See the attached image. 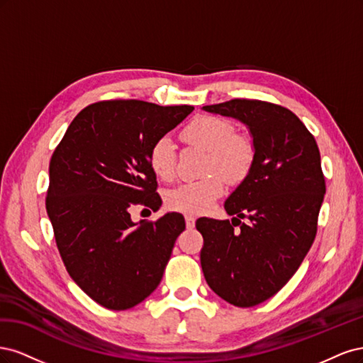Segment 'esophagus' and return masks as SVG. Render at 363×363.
Here are the masks:
<instances>
[{
  "label": "esophagus",
  "instance_id": "1",
  "mask_svg": "<svg viewBox=\"0 0 363 363\" xmlns=\"http://www.w3.org/2000/svg\"><path fill=\"white\" fill-rule=\"evenodd\" d=\"M184 221H186V227H188V228H194L195 227V216L186 215L184 216Z\"/></svg>",
  "mask_w": 363,
  "mask_h": 363
}]
</instances>
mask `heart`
Segmentation results:
<instances>
[{
	"mask_svg": "<svg viewBox=\"0 0 363 363\" xmlns=\"http://www.w3.org/2000/svg\"><path fill=\"white\" fill-rule=\"evenodd\" d=\"M182 139L188 145L208 151L204 167V172L208 175L171 189L167 194V204L172 211L186 215L207 212L225 191L223 177L232 184L242 183L255 167V144L248 138L236 135L235 125L227 119L218 116L196 118L184 127ZM148 162L159 179H174L177 169V148L174 140L168 136L159 138L150 148ZM216 172L220 174H216Z\"/></svg>",
	"mask_w": 363,
	"mask_h": 363,
	"instance_id": "1",
	"label": "heart"
}]
</instances>
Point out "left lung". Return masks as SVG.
I'll list each match as a JSON object with an SVG mask.
<instances>
[{
    "mask_svg": "<svg viewBox=\"0 0 363 363\" xmlns=\"http://www.w3.org/2000/svg\"><path fill=\"white\" fill-rule=\"evenodd\" d=\"M203 108L242 121L256 148L255 167L224 204L232 223L200 218L195 224L208 286L230 304L252 307L289 281L313 244L325 194L320 150L283 106L235 98Z\"/></svg>",
    "mask_w": 363,
    "mask_h": 363,
    "instance_id": "8db88e82",
    "label": "left lung"
}]
</instances>
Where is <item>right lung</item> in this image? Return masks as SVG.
I'll use <instances>...</instances> for the list:
<instances>
[{"instance_id":"obj_1","label":"right lung","mask_w":363,"mask_h":363,"mask_svg":"<svg viewBox=\"0 0 363 363\" xmlns=\"http://www.w3.org/2000/svg\"><path fill=\"white\" fill-rule=\"evenodd\" d=\"M192 111L98 101L74 118L52 152L45 206L57 250L71 279L106 309H131L159 286L186 227L175 212L136 224L130 208L160 207L148 152Z\"/></svg>"}]
</instances>
